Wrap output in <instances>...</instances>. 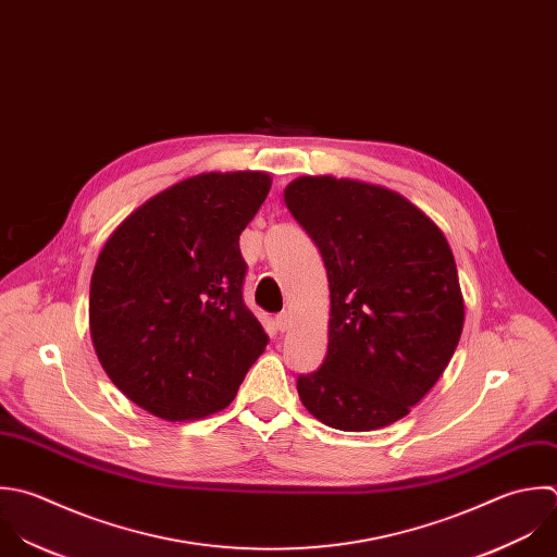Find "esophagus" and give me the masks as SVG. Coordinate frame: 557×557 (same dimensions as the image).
<instances>
[{"label": "esophagus", "instance_id": "obj_1", "mask_svg": "<svg viewBox=\"0 0 557 557\" xmlns=\"http://www.w3.org/2000/svg\"><path fill=\"white\" fill-rule=\"evenodd\" d=\"M275 327H277L280 332H286V330L290 327V312H288V310H284V312H280V314L275 317Z\"/></svg>", "mask_w": 557, "mask_h": 557}]
</instances>
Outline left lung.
I'll use <instances>...</instances> for the list:
<instances>
[{
    "instance_id": "left-lung-1",
    "label": "left lung",
    "mask_w": 557,
    "mask_h": 557,
    "mask_svg": "<svg viewBox=\"0 0 557 557\" xmlns=\"http://www.w3.org/2000/svg\"><path fill=\"white\" fill-rule=\"evenodd\" d=\"M284 201L321 251L332 306L327 356L297 377L299 399L334 430L386 428L432 391L458 347L465 301L449 243L375 184L306 175Z\"/></svg>"
}]
</instances>
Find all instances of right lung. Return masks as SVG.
Returning a JSON list of instances; mask_svg holds the SVG:
<instances>
[{
  "instance_id": "obj_1",
  "label": "right lung",
  "mask_w": 557,
  "mask_h": 557,
  "mask_svg": "<svg viewBox=\"0 0 557 557\" xmlns=\"http://www.w3.org/2000/svg\"><path fill=\"white\" fill-rule=\"evenodd\" d=\"M271 188L262 171L201 173L134 210L106 240L88 323L112 384L166 421L234 399L269 336L243 301L238 238Z\"/></svg>"
}]
</instances>
